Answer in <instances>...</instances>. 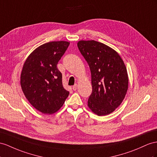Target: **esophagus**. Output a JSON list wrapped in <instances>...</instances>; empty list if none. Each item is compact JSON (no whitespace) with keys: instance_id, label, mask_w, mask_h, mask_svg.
Listing matches in <instances>:
<instances>
[{"instance_id":"esophagus-1","label":"esophagus","mask_w":157,"mask_h":157,"mask_svg":"<svg viewBox=\"0 0 157 157\" xmlns=\"http://www.w3.org/2000/svg\"><path fill=\"white\" fill-rule=\"evenodd\" d=\"M73 90H74V91H75L76 90H77V88H78V85L77 84H75V85L73 86Z\"/></svg>"}]
</instances>
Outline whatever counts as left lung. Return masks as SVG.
<instances>
[{"instance_id": "obj_1", "label": "left lung", "mask_w": 157, "mask_h": 157, "mask_svg": "<svg viewBox=\"0 0 157 157\" xmlns=\"http://www.w3.org/2000/svg\"><path fill=\"white\" fill-rule=\"evenodd\" d=\"M78 47L91 74L88 107L99 116L109 115L121 104L127 92L128 78L123 60L113 48L95 40H80Z\"/></svg>"}]
</instances>
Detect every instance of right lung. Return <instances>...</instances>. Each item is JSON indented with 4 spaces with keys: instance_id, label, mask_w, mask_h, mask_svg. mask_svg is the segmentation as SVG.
I'll return each mask as SVG.
<instances>
[{
    "instance_id": "right-lung-1",
    "label": "right lung",
    "mask_w": 157,
    "mask_h": 157,
    "mask_svg": "<svg viewBox=\"0 0 157 157\" xmlns=\"http://www.w3.org/2000/svg\"><path fill=\"white\" fill-rule=\"evenodd\" d=\"M69 45L67 41L44 44L28 56L23 65L21 86L24 95L44 114L57 112L69 95L62 85V74L57 68Z\"/></svg>"
}]
</instances>
